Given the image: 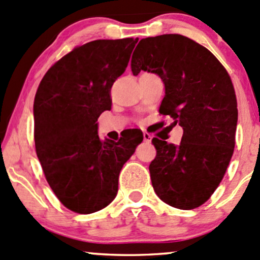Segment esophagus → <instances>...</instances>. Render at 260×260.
<instances>
[{
    "instance_id": "obj_1",
    "label": "esophagus",
    "mask_w": 260,
    "mask_h": 260,
    "mask_svg": "<svg viewBox=\"0 0 260 260\" xmlns=\"http://www.w3.org/2000/svg\"><path fill=\"white\" fill-rule=\"evenodd\" d=\"M151 140H152V136H151L150 134L146 133V131H145V133H144V141L146 142V144H150Z\"/></svg>"
}]
</instances>
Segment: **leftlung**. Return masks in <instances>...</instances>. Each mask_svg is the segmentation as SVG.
<instances>
[{
  "label": "left lung",
  "mask_w": 260,
  "mask_h": 260,
  "mask_svg": "<svg viewBox=\"0 0 260 260\" xmlns=\"http://www.w3.org/2000/svg\"><path fill=\"white\" fill-rule=\"evenodd\" d=\"M131 71L158 75L165 84L159 114L183 127L179 145L157 138L150 165L152 186L162 201L191 210L214 194L231 161L237 127V99L226 69L200 44L179 34L141 39Z\"/></svg>",
  "instance_id": "left-lung-1"
}]
</instances>
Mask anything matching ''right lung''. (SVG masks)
Segmentation results:
<instances>
[{
  "label": "right lung",
  "mask_w": 260,
  "mask_h": 260,
  "mask_svg": "<svg viewBox=\"0 0 260 260\" xmlns=\"http://www.w3.org/2000/svg\"><path fill=\"white\" fill-rule=\"evenodd\" d=\"M138 38L77 46L48 70L34 98V141L46 180L63 206L92 214L118 193L124 163L141 144L129 130L102 141L98 118L112 108L110 88L124 74Z\"/></svg>",
  "instance_id": "obj_1"
}]
</instances>
